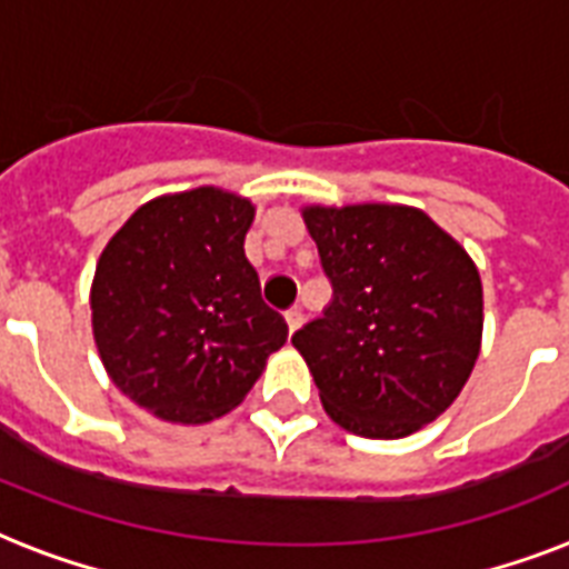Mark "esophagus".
Segmentation results:
<instances>
[{
  "instance_id": "1",
  "label": "esophagus",
  "mask_w": 569,
  "mask_h": 569,
  "mask_svg": "<svg viewBox=\"0 0 569 569\" xmlns=\"http://www.w3.org/2000/svg\"><path fill=\"white\" fill-rule=\"evenodd\" d=\"M301 325H303V312L298 310V307L286 312V328H289V333H295V330L301 328Z\"/></svg>"
}]
</instances>
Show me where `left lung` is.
<instances>
[{
	"label": "left lung",
	"mask_w": 569,
	"mask_h": 569,
	"mask_svg": "<svg viewBox=\"0 0 569 569\" xmlns=\"http://www.w3.org/2000/svg\"><path fill=\"white\" fill-rule=\"evenodd\" d=\"M333 301L292 346L346 431L398 440L460 396L478 360L481 277L449 232L413 206H307Z\"/></svg>",
	"instance_id": "8db88e82"
}]
</instances>
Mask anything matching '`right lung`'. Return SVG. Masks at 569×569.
<instances>
[{"label": "right lung", "mask_w": 569, "mask_h": 569, "mask_svg": "<svg viewBox=\"0 0 569 569\" xmlns=\"http://www.w3.org/2000/svg\"><path fill=\"white\" fill-rule=\"evenodd\" d=\"M250 221V200L203 186L144 203L102 250L91 286L102 366L159 419L232 410L289 337L244 257Z\"/></svg>", "instance_id": "add662e5"}]
</instances>
